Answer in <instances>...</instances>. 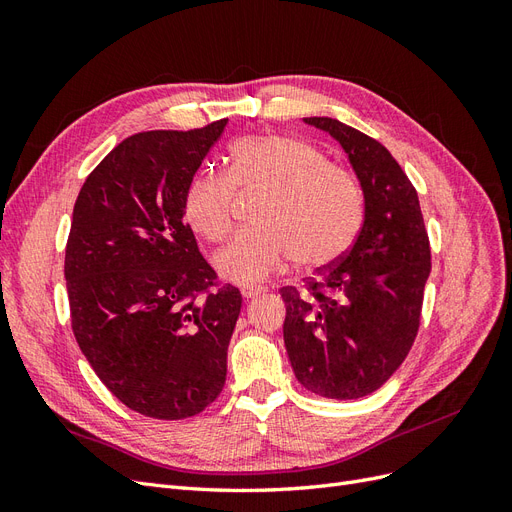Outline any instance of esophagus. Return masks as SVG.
Masks as SVG:
<instances>
[{
  "label": "esophagus",
  "mask_w": 512,
  "mask_h": 512,
  "mask_svg": "<svg viewBox=\"0 0 512 512\" xmlns=\"http://www.w3.org/2000/svg\"><path fill=\"white\" fill-rule=\"evenodd\" d=\"M241 294L247 301H254L260 297V294H265V288H243Z\"/></svg>",
  "instance_id": "obj_1"
}]
</instances>
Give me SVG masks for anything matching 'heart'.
Instances as JSON below:
<instances>
[{
    "label": "heart",
    "mask_w": 512,
    "mask_h": 512,
    "mask_svg": "<svg viewBox=\"0 0 512 512\" xmlns=\"http://www.w3.org/2000/svg\"><path fill=\"white\" fill-rule=\"evenodd\" d=\"M228 173L200 170L188 183L183 213L207 241H222L232 226L237 190H267L254 222L213 258L226 280L254 286L297 258L316 269L342 258L363 224V192L348 170L297 136H243L228 147Z\"/></svg>",
    "instance_id": "b5f03b06"
}]
</instances>
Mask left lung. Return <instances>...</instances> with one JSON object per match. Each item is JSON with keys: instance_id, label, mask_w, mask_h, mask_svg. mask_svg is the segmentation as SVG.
<instances>
[{"instance_id": "obj_1", "label": "left lung", "mask_w": 512, "mask_h": 512, "mask_svg": "<svg viewBox=\"0 0 512 512\" xmlns=\"http://www.w3.org/2000/svg\"><path fill=\"white\" fill-rule=\"evenodd\" d=\"M348 153L365 196L354 245L314 277L280 290L294 376L329 399L378 391L408 356L418 327L431 247L412 181L376 138L331 117H305Z\"/></svg>"}]
</instances>
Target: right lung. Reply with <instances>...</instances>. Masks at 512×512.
I'll list each match as a JSON object with an SVG mask.
<instances>
[{"label":"right lung","instance_id":"add662e5","mask_svg":"<svg viewBox=\"0 0 512 512\" xmlns=\"http://www.w3.org/2000/svg\"><path fill=\"white\" fill-rule=\"evenodd\" d=\"M228 119L119 143L89 173L66 245L72 331L123 406L181 421L211 406L241 292L220 284L183 220V196Z\"/></svg>","mask_w":512,"mask_h":512}]
</instances>
